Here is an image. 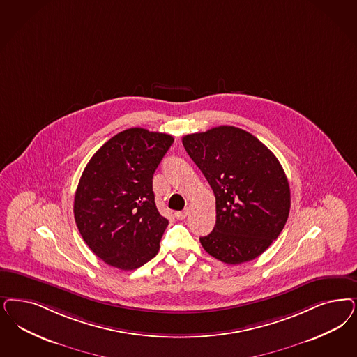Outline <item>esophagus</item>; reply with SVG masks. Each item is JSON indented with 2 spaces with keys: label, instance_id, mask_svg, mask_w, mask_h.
<instances>
[{
  "label": "esophagus",
  "instance_id": "esophagus-1",
  "mask_svg": "<svg viewBox=\"0 0 357 357\" xmlns=\"http://www.w3.org/2000/svg\"><path fill=\"white\" fill-rule=\"evenodd\" d=\"M187 213H188V209H185V211H178V212H175V218H176L178 220H183L185 216H187Z\"/></svg>",
  "mask_w": 357,
  "mask_h": 357
}]
</instances>
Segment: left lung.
Instances as JSON below:
<instances>
[{
    "label": "left lung",
    "instance_id": "1",
    "mask_svg": "<svg viewBox=\"0 0 357 357\" xmlns=\"http://www.w3.org/2000/svg\"><path fill=\"white\" fill-rule=\"evenodd\" d=\"M182 142L216 197L215 228L200 244L229 265L259 257L289 218L290 187L280 160L255 135L228 125Z\"/></svg>",
    "mask_w": 357,
    "mask_h": 357
}]
</instances>
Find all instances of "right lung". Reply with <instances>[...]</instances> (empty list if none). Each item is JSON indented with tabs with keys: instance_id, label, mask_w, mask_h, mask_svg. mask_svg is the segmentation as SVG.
<instances>
[{
	"instance_id": "obj_1",
	"label": "right lung",
	"mask_w": 357,
	"mask_h": 357,
	"mask_svg": "<svg viewBox=\"0 0 357 357\" xmlns=\"http://www.w3.org/2000/svg\"><path fill=\"white\" fill-rule=\"evenodd\" d=\"M172 142L170 135L130 128L86 163L75 194V222L105 264L133 271L158 253L169 222L155 206L153 175Z\"/></svg>"
}]
</instances>
